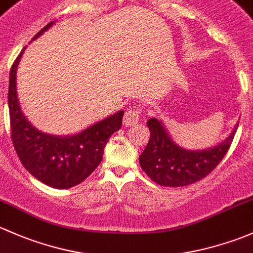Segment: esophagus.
<instances>
[{
	"instance_id": "esophagus-1",
	"label": "esophagus",
	"mask_w": 253,
	"mask_h": 253,
	"mask_svg": "<svg viewBox=\"0 0 253 253\" xmlns=\"http://www.w3.org/2000/svg\"><path fill=\"white\" fill-rule=\"evenodd\" d=\"M140 117H141V111H140V108L130 107L129 109H126V114H124L123 124L126 126H134V124H136L137 122H139Z\"/></svg>"
}]
</instances>
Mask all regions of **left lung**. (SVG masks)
Returning a JSON list of instances; mask_svg holds the SVG:
<instances>
[{
    "label": "left lung",
    "mask_w": 253,
    "mask_h": 253,
    "mask_svg": "<svg viewBox=\"0 0 253 253\" xmlns=\"http://www.w3.org/2000/svg\"><path fill=\"white\" fill-rule=\"evenodd\" d=\"M239 124L222 144L204 151H187L171 140L156 118L147 121L150 140L139 161L151 180L162 186L178 187L194 184L207 176L228 152Z\"/></svg>",
    "instance_id": "1"
}]
</instances>
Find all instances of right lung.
Segmentation results:
<instances>
[{"label":"right lung","mask_w":253,"mask_h":253,"mask_svg":"<svg viewBox=\"0 0 253 253\" xmlns=\"http://www.w3.org/2000/svg\"><path fill=\"white\" fill-rule=\"evenodd\" d=\"M52 24L53 22L48 23L33 40ZM23 51L14 61L9 73L8 107L13 146L22 165L38 180L54 189H69L84 181L100 165L109 136L121 129L124 111L73 136L61 137L43 134L28 122L18 103L15 74Z\"/></svg>","instance_id":"1"}]
</instances>
